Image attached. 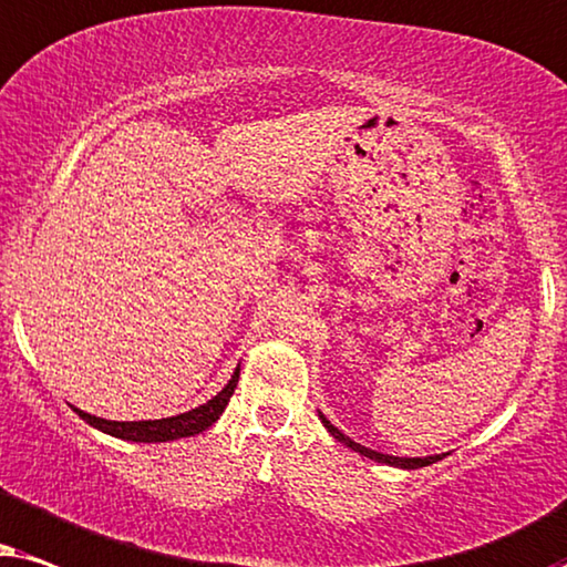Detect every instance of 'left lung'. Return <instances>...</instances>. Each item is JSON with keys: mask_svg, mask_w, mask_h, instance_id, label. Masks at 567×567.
Returning a JSON list of instances; mask_svg holds the SVG:
<instances>
[{"mask_svg": "<svg viewBox=\"0 0 567 567\" xmlns=\"http://www.w3.org/2000/svg\"><path fill=\"white\" fill-rule=\"evenodd\" d=\"M321 422H323V425H327L329 433L334 435L339 443H344L347 449L358 451V454H362V456L373 458V462L391 464V466H402V470H420V466H427V464H433V462H437V458H441V456H427V458H399V456H386V454H379V451H371V449L360 446V443H354L352 437H347L344 433H339V430H337L334 425H331V422H329L327 417H323V414H321Z\"/></svg>", "mask_w": 567, "mask_h": 567, "instance_id": "obj_1", "label": "left lung"}]
</instances>
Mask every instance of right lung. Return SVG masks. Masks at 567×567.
<instances>
[{
    "instance_id": "add662e5",
    "label": "right lung",
    "mask_w": 567,
    "mask_h": 567,
    "mask_svg": "<svg viewBox=\"0 0 567 567\" xmlns=\"http://www.w3.org/2000/svg\"><path fill=\"white\" fill-rule=\"evenodd\" d=\"M238 368L233 373V379L228 386H225L220 394L215 399H209L207 404L196 406L192 412L176 414V417H163V420H140V422H111L103 417H95V414H87L82 410H74L80 414L87 425H93L103 433H109L113 437H124V441H134V443H163V441H176V437H188L207 430L213 422L220 417L225 406H228L233 391L238 386Z\"/></svg>"
}]
</instances>
